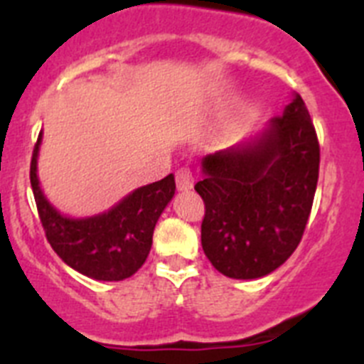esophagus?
Returning <instances> with one entry per match:
<instances>
[{"instance_id": "obj_1", "label": "esophagus", "mask_w": 364, "mask_h": 364, "mask_svg": "<svg viewBox=\"0 0 364 364\" xmlns=\"http://www.w3.org/2000/svg\"><path fill=\"white\" fill-rule=\"evenodd\" d=\"M175 180H176V188H178L180 191H188V189H191L193 182H195L189 167H180L178 171L175 173Z\"/></svg>"}]
</instances>
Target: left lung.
Returning <instances> with one entry per match:
<instances>
[{
    "label": "left lung",
    "instance_id": "1",
    "mask_svg": "<svg viewBox=\"0 0 364 364\" xmlns=\"http://www.w3.org/2000/svg\"><path fill=\"white\" fill-rule=\"evenodd\" d=\"M321 149L299 95L246 146L208 154L195 184L205 257L226 277L259 279L284 264L310 217Z\"/></svg>",
    "mask_w": 364,
    "mask_h": 364
}]
</instances>
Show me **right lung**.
I'll list each match as a JSON object with an SVG mask.
<instances>
[{"mask_svg":"<svg viewBox=\"0 0 364 364\" xmlns=\"http://www.w3.org/2000/svg\"><path fill=\"white\" fill-rule=\"evenodd\" d=\"M41 133L32 151L31 186L45 237L60 259L96 281H122L142 268L153 244V231L175 195V176L134 189L107 213L67 218L47 202L36 175Z\"/></svg>","mask_w":364,"mask_h":364,"instance_id":"1","label":"right lung"}]
</instances>
